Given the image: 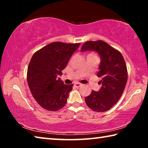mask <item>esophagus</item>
Masks as SVG:
<instances>
[{
    "label": "esophagus",
    "instance_id": "obj_1",
    "mask_svg": "<svg viewBox=\"0 0 148 148\" xmlns=\"http://www.w3.org/2000/svg\"><path fill=\"white\" fill-rule=\"evenodd\" d=\"M74 86L77 87V88H78V87H79L80 86H82V84H80L79 83H76V84H74Z\"/></svg>",
    "mask_w": 148,
    "mask_h": 148
}]
</instances>
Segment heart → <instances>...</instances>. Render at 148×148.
<instances>
[{"instance_id":"b5f03b06","label":"heart","mask_w":148,"mask_h":148,"mask_svg":"<svg viewBox=\"0 0 148 148\" xmlns=\"http://www.w3.org/2000/svg\"><path fill=\"white\" fill-rule=\"evenodd\" d=\"M89 56H95V55L94 53H90V54H89Z\"/></svg>"}]
</instances>
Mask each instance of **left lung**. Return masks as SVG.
<instances>
[{
    "instance_id": "obj_1",
    "label": "left lung",
    "mask_w": 148,
    "mask_h": 148,
    "mask_svg": "<svg viewBox=\"0 0 148 148\" xmlns=\"http://www.w3.org/2000/svg\"><path fill=\"white\" fill-rule=\"evenodd\" d=\"M95 51L101 57L99 71L102 87L99 91L92 90L86 97V102L89 108L97 112L110 110L121 98L126 86L128 73L122 54L102 40L87 41L83 44L81 51Z\"/></svg>"
}]
</instances>
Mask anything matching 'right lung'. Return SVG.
Here are the masks:
<instances>
[{"instance_id":"right-lung-1","label":"right lung","mask_w":148,"mask_h":148,"mask_svg":"<svg viewBox=\"0 0 148 148\" xmlns=\"http://www.w3.org/2000/svg\"><path fill=\"white\" fill-rule=\"evenodd\" d=\"M80 44L51 42L35 52L27 69V82L34 99L42 108L57 111L66 104L74 85L59 77Z\"/></svg>"}]
</instances>
